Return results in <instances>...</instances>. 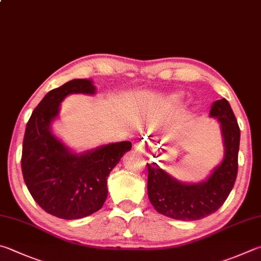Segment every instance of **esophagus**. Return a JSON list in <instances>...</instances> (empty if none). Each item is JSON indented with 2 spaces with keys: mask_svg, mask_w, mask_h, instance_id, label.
<instances>
[{
  "mask_svg": "<svg viewBox=\"0 0 261 261\" xmlns=\"http://www.w3.org/2000/svg\"><path fill=\"white\" fill-rule=\"evenodd\" d=\"M135 149L140 151V153H144L145 151V143L144 141H138V143L135 144Z\"/></svg>",
  "mask_w": 261,
  "mask_h": 261,
  "instance_id": "34e87169",
  "label": "esophagus"
}]
</instances>
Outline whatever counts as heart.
<instances>
[{
    "label": "heart",
    "instance_id": "b5f03b06",
    "mask_svg": "<svg viewBox=\"0 0 261 261\" xmlns=\"http://www.w3.org/2000/svg\"><path fill=\"white\" fill-rule=\"evenodd\" d=\"M177 97H171V99H176Z\"/></svg>",
    "mask_w": 261,
    "mask_h": 261
}]
</instances>
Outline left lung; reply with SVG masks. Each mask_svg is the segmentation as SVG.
<instances>
[{
	"label": "left lung",
	"mask_w": 261,
	"mask_h": 261,
	"mask_svg": "<svg viewBox=\"0 0 261 261\" xmlns=\"http://www.w3.org/2000/svg\"><path fill=\"white\" fill-rule=\"evenodd\" d=\"M210 116L221 124L225 158L205 181L185 184L170 176L158 164L149 165L147 191L149 201L161 215L177 220H198L224 204L238 176L240 127L229 102L225 98L212 103Z\"/></svg>",
	"instance_id": "left-lung-1"
}]
</instances>
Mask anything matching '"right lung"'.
<instances>
[{"instance_id": "1", "label": "right lung", "mask_w": 261, "mask_h": 261, "mask_svg": "<svg viewBox=\"0 0 261 261\" xmlns=\"http://www.w3.org/2000/svg\"><path fill=\"white\" fill-rule=\"evenodd\" d=\"M94 92L90 80H72L46 93L26 125L23 180L37 204L61 219H80L101 209L108 194L107 177L132 146L130 141H121L76 154L52 134L51 122L66 96Z\"/></svg>"}]
</instances>
